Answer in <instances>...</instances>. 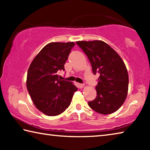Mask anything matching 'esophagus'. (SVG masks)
Here are the masks:
<instances>
[{"label":"esophagus","mask_w":150,"mask_h":150,"mask_svg":"<svg viewBox=\"0 0 150 150\" xmlns=\"http://www.w3.org/2000/svg\"><path fill=\"white\" fill-rule=\"evenodd\" d=\"M78 87L80 88H82L83 87H84V84H81V83H78Z\"/></svg>","instance_id":"obj_1"}]
</instances>
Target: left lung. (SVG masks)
Listing matches in <instances>:
<instances>
[{"label":"left lung","mask_w":150,"mask_h":150,"mask_svg":"<svg viewBox=\"0 0 150 150\" xmlns=\"http://www.w3.org/2000/svg\"><path fill=\"white\" fill-rule=\"evenodd\" d=\"M87 55L94 74H100L96 87L97 95L88 106L102 115L115 112L125 101L128 74L125 63L110 45L101 40L76 42Z\"/></svg>","instance_id":"8db88e82"}]
</instances>
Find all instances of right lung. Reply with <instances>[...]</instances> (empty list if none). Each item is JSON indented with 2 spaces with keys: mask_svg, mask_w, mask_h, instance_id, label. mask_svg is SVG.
I'll list each match as a JSON object with an SVG mask.
<instances>
[{
  "mask_svg": "<svg viewBox=\"0 0 150 150\" xmlns=\"http://www.w3.org/2000/svg\"><path fill=\"white\" fill-rule=\"evenodd\" d=\"M74 42H51L42 48L30 64L26 87L34 105L44 115L57 116L69 107L77 88L57 75L65 71Z\"/></svg>",
  "mask_w": 150,
  "mask_h": 150,
  "instance_id": "1",
  "label": "right lung"
}]
</instances>
